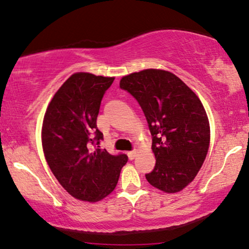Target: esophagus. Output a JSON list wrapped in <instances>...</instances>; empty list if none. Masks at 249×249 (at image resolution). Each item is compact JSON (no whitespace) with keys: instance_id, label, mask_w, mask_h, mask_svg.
<instances>
[{"instance_id":"obj_1","label":"esophagus","mask_w":249,"mask_h":249,"mask_svg":"<svg viewBox=\"0 0 249 249\" xmlns=\"http://www.w3.org/2000/svg\"><path fill=\"white\" fill-rule=\"evenodd\" d=\"M137 150H132V151H128L127 152V156H128V158H130L131 159V160H132V159H134L135 158V156H137Z\"/></svg>"}]
</instances>
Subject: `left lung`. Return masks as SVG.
Wrapping results in <instances>:
<instances>
[{"label":"left lung","mask_w":249,"mask_h":249,"mask_svg":"<svg viewBox=\"0 0 249 249\" xmlns=\"http://www.w3.org/2000/svg\"><path fill=\"white\" fill-rule=\"evenodd\" d=\"M140 107L152 137L155 168L145 174L159 190L178 192L200 170L210 145V123L199 98L170 71L145 69L119 83Z\"/></svg>","instance_id":"8db88e82"}]
</instances>
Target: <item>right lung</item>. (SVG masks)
<instances>
[{
	"mask_svg": "<svg viewBox=\"0 0 249 249\" xmlns=\"http://www.w3.org/2000/svg\"><path fill=\"white\" fill-rule=\"evenodd\" d=\"M114 77L89 72L71 75L46 109L42 144L52 173L72 197L99 201L114 190L125 154L110 155L100 149L104 134L97 117L101 100Z\"/></svg>",
	"mask_w": 249,
	"mask_h": 249,
	"instance_id": "add662e5",
	"label": "right lung"
}]
</instances>
